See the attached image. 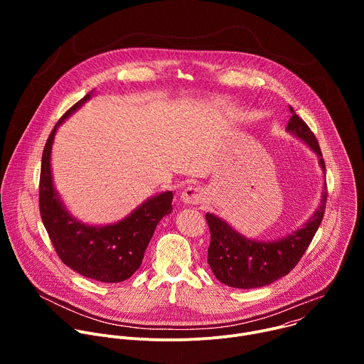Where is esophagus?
I'll return each instance as SVG.
<instances>
[{
  "label": "esophagus",
  "mask_w": 364,
  "mask_h": 364,
  "mask_svg": "<svg viewBox=\"0 0 364 364\" xmlns=\"http://www.w3.org/2000/svg\"><path fill=\"white\" fill-rule=\"evenodd\" d=\"M181 201L186 204H198L204 201V191L198 186H188L181 191Z\"/></svg>",
  "instance_id": "1"
}]
</instances>
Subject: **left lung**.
I'll return each instance as SVG.
<instances>
[{"label": "left lung", "instance_id": "left-lung-1", "mask_svg": "<svg viewBox=\"0 0 364 364\" xmlns=\"http://www.w3.org/2000/svg\"><path fill=\"white\" fill-rule=\"evenodd\" d=\"M289 112L292 117L287 129L306 142L311 149L318 154L320 166L326 171V163L316 135L291 107ZM326 201L327 190L323 193L318 210L301 229L287 237L271 242L246 239L233 230L225 220L207 213L205 220L210 229L207 264L210 265L215 277L220 282L233 288L250 289L275 282L277 279L288 275L301 261L302 255L308 249L323 222Z\"/></svg>", "mask_w": 364, "mask_h": 364}]
</instances>
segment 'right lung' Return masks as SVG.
Returning a JSON list of instances; mask_svg holds the SVG:
<instances>
[{
  "label": "right lung",
  "mask_w": 364,
  "mask_h": 364,
  "mask_svg": "<svg viewBox=\"0 0 364 364\" xmlns=\"http://www.w3.org/2000/svg\"><path fill=\"white\" fill-rule=\"evenodd\" d=\"M66 111L50 132L41 157L38 205L43 225L62 262L77 274L100 281L121 282L141 267L144 252L159 222L173 210V193L166 191L142 203L124 220L109 226H87L72 218L59 200L51 181L50 151L58 127L90 97Z\"/></svg>",
  "instance_id": "right-lung-1"
}]
</instances>
